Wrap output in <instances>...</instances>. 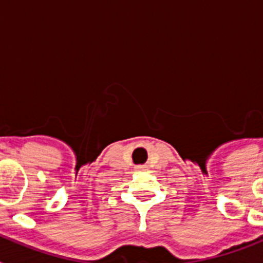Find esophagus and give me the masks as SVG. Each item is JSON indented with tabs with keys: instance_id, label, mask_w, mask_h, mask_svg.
Returning <instances> with one entry per match:
<instances>
[{
	"instance_id": "1",
	"label": "esophagus",
	"mask_w": 263,
	"mask_h": 263,
	"mask_svg": "<svg viewBox=\"0 0 263 263\" xmlns=\"http://www.w3.org/2000/svg\"><path fill=\"white\" fill-rule=\"evenodd\" d=\"M139 168H143V167H139Z\"/></svg>"
}]
</instances>
